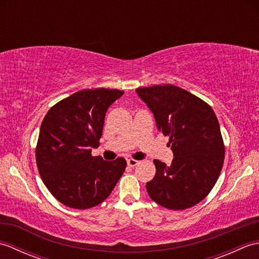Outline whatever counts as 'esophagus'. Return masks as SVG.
Wrapping results in <instances>:
<instances>
[{
    "label": "esophagus",
    "instance_id": "esophagus-1",
    "mask_svg": "<svg viewBox=\"0 0 259 259\" xmlns=\"http://www.w3.org/2000/svg\"><path fill=\"white\" fill-rule=\"evenodd\" d=\"M126 163H128V166L129 167H131V168H134V167H136V166H138V164L140 163V161H138V160H136V159H128V160H126Z\"/></svg>",
    "mask_w": 259,
    "mask_h": 259
}]
</instances>
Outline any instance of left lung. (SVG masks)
<instances>
[{
  "label": "left lung",
  "instance_id": "1",
  "mask_svg": "<svg viewBox=\"0 0 259 259\" xmlns=\"http://www.w3.org/2000/svg\"><path fill=\"white\" fill-rule=\"evenodd\" d=\"M169 137V167L155 159L156 175L146 188L151 199L170 210L197 205L216 184L225 159L218 119L207 102L172 84L136 89Z\"/></svg>",
  "mask_w": 259,
  "mask_h": 259
}]
</instances>
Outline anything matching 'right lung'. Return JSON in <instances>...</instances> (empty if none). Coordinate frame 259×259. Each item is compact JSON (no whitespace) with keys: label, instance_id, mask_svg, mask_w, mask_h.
<instances>
[{"label":"right lung","instance_id":"add662e5","mask_svg":"<svg viewBox=\"0 0 259 259\" xmlns=\"http://www.w3.org/2000/svg\"><path fill=\"white\" fill-rule=\"evenodd\" d=\"M123 95L115 89H84L54 104L42 121L35 148L38 174L52 196L73 209L98 206L111 194L126 161L93 157L108 108Z\"/></svg>","mask_w":259,"mask_h":259}]
</instances>
